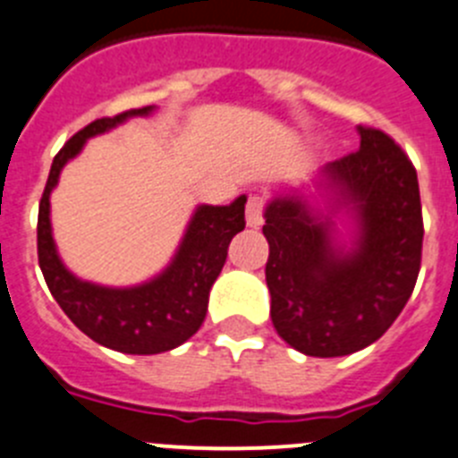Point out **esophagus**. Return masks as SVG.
<instances>
[{
    "label": "esophagus",
    "instance_id": "esophagus-1",
    "mask_svg": "<svg viewBox=\"0 0 458 458\" xmlns=\"http://www.w3.org/2000/svg\"><path fill=\"white\" fill-rule=\"evenodd\" d=\"M262 214H265V199L249 196V200H246V224H249V228L262 225Z\"/></svg>",
    "mask_w": 458,
    "mask_h": 458
}]
</instances>
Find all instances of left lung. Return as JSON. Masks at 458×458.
Masks as SVG:
<instances>
[{"mask_svg":"<svg viewBox=\"0 0 458 458\" xmlns=\"http://www.w3.org/2000/svg\"><path fill=\"white\" fill-rule=\"evenodd\" d=\"M358 131L360 148L321 171L356 212L353 250H337L331 221H317L303 200L276 199L265 212L271 321L306 356H347L377 342L420 274L424 224L413 162L386 131Z\"/></svg>","mask_w":458,"mask_h":458,"instance_id":"8db88e82","label":"left lung"}]
</instances>
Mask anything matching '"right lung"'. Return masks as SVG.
<instances>
[{"label":"right lung","mask_w":458,"mask_h":458,"mask_svg":"<svg viewBox=\"0 0 458 458\" xmlns=\"http://www.w3.org/2000/svg\"><path fill=\"white\" fill-rule=\"evenodd\" d=\"M148 111H152V106L98 118L70 137L56 152L38 205V265L61 310L98 344L139 356L180 347L199 331L208 312L209 290L228 258L230 242L246 228V196H239L225 208L203 205L193 214L171 267L146 285L130 290L81 283L61 265L49 228V191L55 189L61 168L75 157L89 137Z\"/></svg>","instance_id":"add662e5"}]
</instances>
